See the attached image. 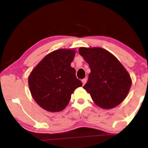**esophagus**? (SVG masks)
I'll use <instances>...</instances> for the list:
<instances>
[{
    "label": "esophagus",
    "instance_id": "1",
    "mask_svg": "<svg viewBox=\"0 0 148 148\" xmlns=\"http://www.w3.org/2000/svg\"><path fill=\"white\" fill-rule=\"evenodd\" d=\"M82 84H83V85H85V84L86 83V82H87V80H86V79H82Z\"/></svg>",
    "mask_w": 148,
    "mask_h": 148
}]
</instances>
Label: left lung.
Instances as JSON below:
<instances>
[{"label": "left lung", "mask_w": 148, "mask_h": 148, "mask_svg": "<svg viewBox=\"0 0 148 148\" xmlns=\"http://www.w3.org/2000/svg\"><path fill=\"white\" fill-rule=\"evenodd\" d=\"M79 52L90 69L84 88L95 105L109 110L122 103L129 93L132 81L117 58L98 47H81Z\"/></svg>", "instance_id": "left-lung-1"}]
</instances>
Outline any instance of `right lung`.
<instances>
[{
    "mask_svg": "<svg viewBox=\"0 0 148 148\" xmlns=\"http://www.w3.org/2000/svg\"><path fill=\"white\" fill-rule=\"evenodd\" d=\"M75 49H58L45 56L31 71L28 83L32 98L46 111L58 112L66 108L76 88L82 86L71 66Z\"/></svg>",
    "mask_w": 148,
    "mask_h": 148,
    "instance_id": "1",
    "label": "right lung"
}]
</instances>
